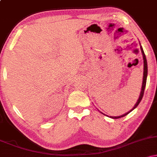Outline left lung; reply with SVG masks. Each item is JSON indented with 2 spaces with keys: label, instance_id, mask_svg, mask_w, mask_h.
<instances>
[{
  "label": "left lung",
  "instance_id": "left-lung-1",
  "mask_svg": "<svg viewBox=\"0 0 157 157\" xmlns=\"http://www.w3.org/2000/svg\"><path fill=\"white\" fill-rule=\"evenodd\" d=\"M140 48H141L142 56H143V60H144V72H143V80H142V89H141V92H140V97H139L137 102H136V103L135 104V105L134 106V108H133V109H131L130 111H128V112L125 113V114L121 115V116H119V117H111V118H113V119H119V118L123 117H125L127 114H128V113H130L131 111H132L133 110L135 109V108L137 107V105H139V104H140V102H141V100H142V97H143V94H144V91H145V86H146V80H147V65L146 57H145V53H144V51H143V49H142V46H141V47H140Z\"/></svg>",
  "mask_w": 157,
  "mask_h": 157
}]
</instances>
